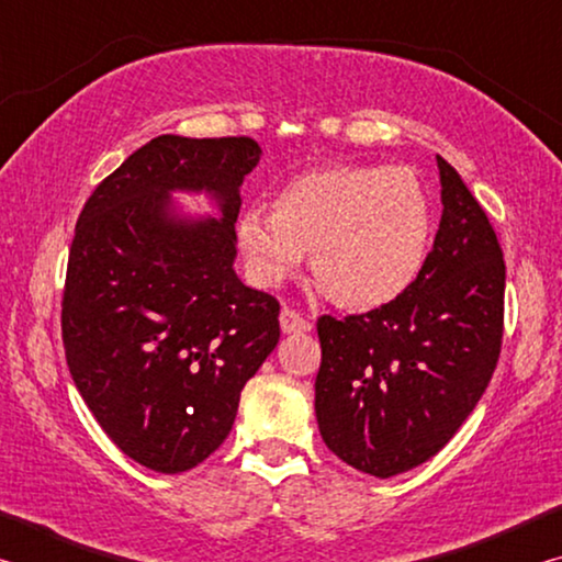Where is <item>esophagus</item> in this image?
I'll return each instance as SVG.
<instances>
[{
	"label": "esophagus",
	"mask_w": 562,
	"mask_h": 562,
	"mask_svg": "<svg viewBox=\"0 0 562 562\" xmlns=\"http://www.w3.org/2000/svg\"><path fill=\"white\" fill-rule=\"evenodd\" d=\"M280 327H282L284 335H304V331L312 329V322L304 319L300 312L284 307L280 312Z\"/></svg>",
	"instance_id": "1"
}]
</instances>
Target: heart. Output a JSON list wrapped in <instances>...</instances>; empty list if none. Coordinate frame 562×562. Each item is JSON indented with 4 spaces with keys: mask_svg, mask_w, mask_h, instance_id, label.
<instances>
[{
    "mask_svg": "<svg viewBox=\"0 0 562 562\" xmlns=\"http://www.w3.org/2000/svg\"><path fill=\"white\" fill-rule=\"evenodd\" d=\"M237 247L265 288L297 272L317 247V274L349 307L374 310L412 290L431 252L434 211L408 168L335 164L290 178L274 207L247 205Z\"/></svg>",
    "mask_w": 562,
    "mask_h": 562,
    "instance_id": "1",
    "label": "heart"
}]
</instances>
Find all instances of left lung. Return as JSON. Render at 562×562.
<instances>
[{"label": "left lung", "instance_id": "1", "mask_svg": "<svg viewBox=\"0 0 562 562\" xmlns=\"http://www.w3.org/2000/svg\"><path fill=\"white\" fill-rule=\"evenodd\" d=\"M441 223L424 272L396 302L319 317L315 414L327 449L389 479L439 453L479 404L503 337L506 265L486 213L436 156Z\"/></svg>", "mask_w": 562, "mask_h": 562}]
</instances>
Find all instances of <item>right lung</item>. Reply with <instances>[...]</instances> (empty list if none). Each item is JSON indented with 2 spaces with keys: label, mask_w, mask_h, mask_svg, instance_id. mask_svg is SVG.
<instances>
[{
  "label": "right lung",
  "mask_w": 562,
  "mask_h": 562,
  "mask_svg": "<svg viewBox=\"0 0 562 562\" xmlns=\"http://www.w3.org/2000/svg\"><path fill=\"white\" fill-rule=\"evenodd\" d=\"M252 138L158 136L131 154L76 223L61 335L83 402L119 449L158 473L205 461L240 392L278 347L280 302L237 278ZM205 194L218 217L172 195Z\"/></svg>",
  "instance_id": "add662e5"
}]
</instances>
